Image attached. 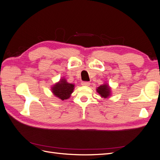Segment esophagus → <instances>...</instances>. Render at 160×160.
Wrapping results in <instances>:
<instances>
[{"label": "esophagus", "instance_id": "obj_1", "mask_svg": "<svg viewBox=\"0 0 160 160\" xmlns=\"http://www.w3.org/2000/svg\"><path fill=\"white\" fill-rule=\"evenodd\" d=\"M82 85H84V86H89L90 85V83L89 81H83L81 83Z\"/></svg>", "mask_w": 160, "mask_h": 160}]
</instances>
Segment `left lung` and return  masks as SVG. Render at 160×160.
I'll use <instances>...</instances> for the list:
<instances>
[{"label": "left lung", "mask_w": 160, "mask_h": 160, "mask_svg": "<svg viewBox=\"0 0 160 160\" xmlns=\"http://www.w3.org/2000/svg\"><path fill=\"white\" fill-rule=\"evenodd\" d=\"M97 91L98 92L99 95L104 98H107L110 95V88L108 87V85H103L99 86V88L97 89Z\"/></svg>", "instance_id": "obj_1"}]
</instances>
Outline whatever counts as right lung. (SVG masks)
I'll list each match as a JSON object with an SVG mask.
<instances>
[{"label":"right lung","instance_id":"obj_1","mask_svg":"<svg viewBox=\"0 0 160 160\" xmlns=\"http://www.w3.org/2000/svg\"><path fill=\"white\" fill-rule=\"evenodd\" d=\"M73 89L74 85L67 83L65 79H62L52 88V93L61 100L68 99Z\"/></svg>","mask_w":160,"mask_h":160}]
</instances>
